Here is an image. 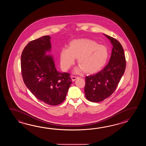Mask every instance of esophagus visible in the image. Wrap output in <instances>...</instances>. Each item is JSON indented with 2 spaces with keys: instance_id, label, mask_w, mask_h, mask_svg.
Here are the masks:
<instances>
[{
  "instance_id": "esophagus-1",
  "label": "esophagus",
  "mask_w": 146,
  "mask_h": 146,
  "mask_svg": "<svg viewBox=\"0 0 146 146\" xmlns=\"http://www.w3.org/2000/svg\"><path fill=\"white\" fill-rule=\"evenodd\" d=\"M71 78H72V81H74L76 80V79H77L78 78V77H76V76H72Z\"/></svg>"
}]
</instances>
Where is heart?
Wrapping results in <instances>:
<instances>
[{"label":"heart","instance_id":"obj_1","mask_svg":"<svg viewBox=\"0 0 146 146\" xmlns=\"http://www.w3.org/2000/svg\"><path fill=\"white\" fill-rule=\"evenodd\" d=\"M109 57L108 48L96 41L86 38L74 39L60 52V64L64 70H68L74 64L76 58L82 68L76 70L78 73L85 70L88 74L99 71L105 65Z\"/></svg>","mask_w":146,"mask_h":146}]
</instances>
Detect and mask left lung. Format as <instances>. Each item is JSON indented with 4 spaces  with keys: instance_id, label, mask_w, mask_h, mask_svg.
I'll use <instances>...</instances> for the list:
<instances>
[{
    "instance_id": "8db88e82",
    "label": "left lung",
    "mask_w": 146,
    "mask_h": 146,
    "mask_svg": "<svg viewBox=\"0 0 146 146\" xmlns=\"http://www.w3.org/2000/svg\"><path fill=\"white\" fill-rule=\"evenodd\" d=\"M104 35L112 44V54L108 65L96 74L86 77L84 93L87 100L99 102L111 96L124 74L126 60L124 49L114 38Z\"/></svg>"
}]
</instances>
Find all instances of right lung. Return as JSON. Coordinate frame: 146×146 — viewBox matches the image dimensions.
<instances>
[{"mask_svg":"<svg viewBox=\"0 0 146 146\" xmlns=\"http://www.w3.org/2000/svg\"><path fill=\"white\" fill-rule=\"evenodd\" d=\"M50 36L32 40L25 47L21 58L22 78L25 86L37 99L57 106L65 99L72 84L70 74L57 70Z\"/></svg>","mask_w":146,"mask_h":146,"instance_id":"add662e5","label":"right lung"}]
</instances>
